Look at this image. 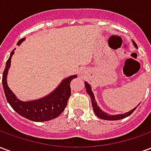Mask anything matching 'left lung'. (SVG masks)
<instances>
[{"instance_id":"obj_1","label":"left lung","mask_w":151,"mask_h":151,"mask_svg":"<svg viewBox=\"0 0 151 151\" xmlns=\"http://www.w3.org/2000/svg\"><path fill=\"white\" fill-rule=\"evenodd\" d=\"M133 46L135 47L136 48H137V46L136 43H135L134 41H133ZM85 87H86V92L88 93V95H90L91 98L92 107H93L94 112H95V115H96L99 118H100V119H102V120H121V119H124V118L129 116H130L131 114L133 113V111H135V109L137 108V107L141 104V103H140L139 104L137 105L136 108H134L133 109L130 110V111H128V112H125V113L116 114V115H110V114L107 113V112H105V111H102L101 108L99 107L98 104H97V102H96V100H95V95H94V93L92 92L91 86V85L89 84L88 82H85Z\"/></svg>"}]
</instances>
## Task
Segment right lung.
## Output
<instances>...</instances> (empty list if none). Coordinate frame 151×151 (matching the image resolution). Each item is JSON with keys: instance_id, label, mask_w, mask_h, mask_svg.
Masks as SVG:
<instances>
[{"instance_id": "1", "label": "right lung", "mask_w": 151, "mask_h": 151, "mask_svg": "<svg viewBox=\"0 0 151 151\" xmlns=\"http://www.w3.org/2000/svg\"><path fill=\"white\" fill-rule=\"evenodd\" d=\"M24 40L25 38L19 40L17 45H20ZM15 49L16 48L10 53L2 77L3 88L8 103L17 113L32 121H47L59 116L65 110L68 99L71 94L70 82L78 76L71 75L64 78L54 91L42 98L29 101H22L18 99L7 84V75L10 68L11 58L14 54Z\"/></svg>"}]
</instances>
